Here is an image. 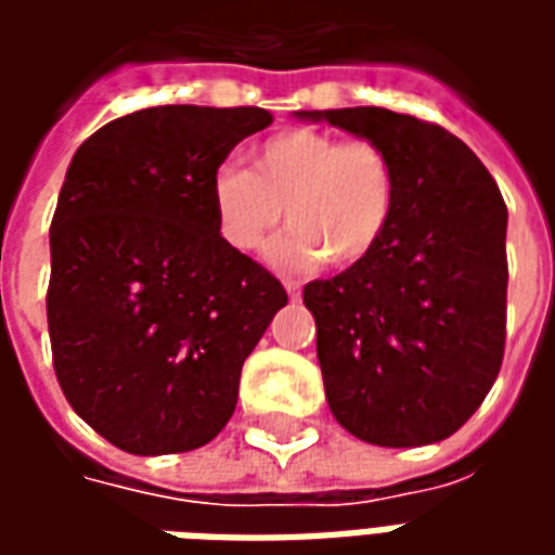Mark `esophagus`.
<instances>
[{
	"mask_svg": "<svg viewBox=\"0 0 555 555\" xmlns=\"http://www.w3.org/2000/svg\"><path fill=\"white\" fill-rule=\"evenodd\" d=\"M285 291H288L291 300H297V297H300V285H297V282H285Z\"/></svg>",
	"mask_w": 555,
	"mask_h": 555,
	"instance_id": "obj_1",
	"label": "esophagus"
}]
</instances>
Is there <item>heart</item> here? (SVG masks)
Segmentation results:
<instances>
[{"mask_svg":"<svg viewBox=\"0 0 555 555\" xmlns=\"http://www.w3.org/2000/svg\"><path fill=\"white\" fill-rule=\"evenodd\" d=\"M210 207L234 253L264 249L285 217L291 231L270 249L279 270H314L324 258L348 270L384 243L396 219L398 166L374 139L291 127L255 147L253 171L219 166Z\"/></svg>","mask_w":555,"mask_h":555,"instance_id":"obj_1","label":"heart"}]
</instances>
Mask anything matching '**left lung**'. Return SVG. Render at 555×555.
<instances>
[{"mask_svg":"<svg viewBox=\"0 0 555 555\" xmlns=\"http://www.w3.org/2000/svg\"><path fill=\"white\" fill-rule=\"evenodd\" d=\"M300 115L380 142L398 166L384 243L302 288L330 410L374 446L446 440L481 408L505 353L500 186L461 139L416 115L380 106Z\"/></svg>","mask_w":555,"mask_h":555,"instance_id":"1","label":"left lung"}]
</instances>
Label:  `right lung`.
Masks as SVG:
<instances>
[{"instance_id": "add662e5", "label": "right lung", "mask_w": 555, "mask_h": 555, "mask_svg": "<svg viewBox=\"0 0 555 555\" xmlns=\"http://www.w3.org/2000/svg\"><path fill=\"white\" fill-rule=\"evenodd\" d=\"M273 125L258 106H151L91 133L50 225L47 324L67 404L130 454L225 428L246 357L288 294L219 237L210 175Z\"/></svg>"}]
</instances>
